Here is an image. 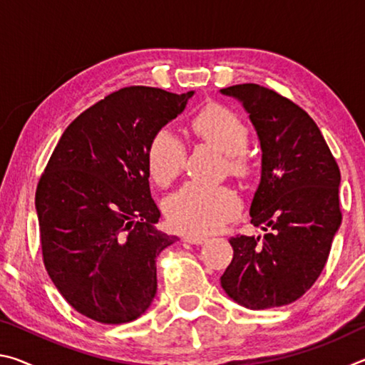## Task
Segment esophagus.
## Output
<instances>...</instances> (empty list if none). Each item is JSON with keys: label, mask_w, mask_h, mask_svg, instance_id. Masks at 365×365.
<instances>
[{"label": "esophagus", "mask_w": 365, "mask_h": 365, "mask_svg": "<svg viewBox=\"0 0 365 365\" xmlns=\"http://www.w3.org/2000/svg\"><path fill=\"white\" fill-rule=\"evenodd\" d=\"M183 242H187L190 245H202L206 242V238L200 237V235H187V237H183Z\"/></svg>", "instance_id": "esophagus-1"}]
</instances>
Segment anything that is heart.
<instances>
[{
	"label": "heart",
	"mask_w": 365,
	"mask_h": 365,
	"mask_svg": "<svg viewBox=\"0 0 365 365\" xmlns=\"http://www.w3.org/2000/svg\"><path fill=\"white\" fill-rule=\"evenodd\" d=\"M195 132L228 156V169L237 175L248 174L251 160L245 153L250 143V130L245 122L224 106L202 109L193 120ZM187 148L178 135L164 127L154 135L148 148V169L160 185L180 174ZM242 209L237 191L230 187L190 182L165 201V215L172 227L185 233H211L224 227Z\"/></svg>",
	"instance_id": "heart-1"
}]
</instances>
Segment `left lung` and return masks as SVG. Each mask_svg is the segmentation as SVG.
<instances>
[{"mask_svg": "<svg viewBox=\"0 0 365 365\" xmlns=\"http://www.w3.org/2000/svg\"><path fill=\"white\" fill-rule=\"evenodd\" d=\"M243 104L262 150L251 224L264 237L230 238L233 259L220 285L230 298L261 311L301 298L324 270L341 225L335 158L304 109L256 83L220 90Z\"/></svg>", "mask_w": 365, "mask_h": 365, "instance_id": "8db88e82", "label": "left lung"}]
</instances>
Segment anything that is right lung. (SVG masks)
<instances>
[{
  "label": "right lung",
  "mask_w": 365,
  "mask_h": 365,
  "mask_svg": "<svg viewBox=\"0 0 365 365\" xmlns=\"http://www.w3.org/2000/svg\"><path fill=\"white\" fill-rule=\"evenodd\" d=\"M193 93L114 91L66 128L48 160L35 195L43 262L85 317L132 322L156 296V257L178 238L154 228L148 148Z\"/></svg>",
  "instance_id": "right-lung-1"
}]
</instances>
